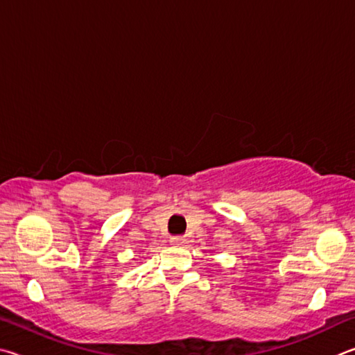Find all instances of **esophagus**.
Instances as JSON below:
<instances>
[{"instance_id": "esophagus-1", "label": "esophagus", "mask_w": 355, "mask_h": 355, "mask_svg": "<svg viewBox=\"0 0 355 355\" xmlns=\"http://www.w3.org/2000/svg\"><path fill=\"white\" fill-rule=\"evenodd\" d=\"M170 243L171 245H182V243H185V237H182V235H174V237L170 239Z\"/></svg>"}]
</instances>
